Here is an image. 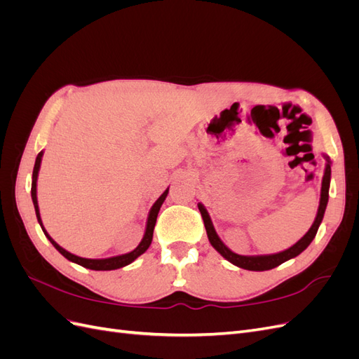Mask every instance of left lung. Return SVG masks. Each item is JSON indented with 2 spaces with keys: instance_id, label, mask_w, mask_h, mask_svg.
Segmentation results:
<instances>
[{
  "instance_id": "obj_1",
  "label": "left lung",
  "mask_w": 359,
  "mask_h": 359,
  "mask_svg": "<svg viewBox=\"0 0 359 359\" xmlns=\"http://www.w3.org/2000/svg\"><path fill=\"white\" fill-rule=\"evenodd\" d=\"M323 158L327 160V165H325V172H323V178H322L320 201H319V208H318L316 219H314V222H313L311 227L309 229V232L304 235L299 241H297L292 247L283 250V252L273 253V255H256V256L236 255L220 240V236L217 235L208 211H206L205 206L199 202L198 203V208H199V211L202 214L203 224H205V229H206V235H208V240H210L211 245L226 260H229L231 264H233L238 268L248 269V271H268V269H273V268L281 265L283 262H286V260L293 259V257H297L298 255H301L304 250H306L311 244V241L314 240V236H316L319 226H320V223L323 220L325 210H327V205H328L330 182H331V165H332V163H331V160H330V157L327 154H323Z\"/></svg>"
}]
</instances>
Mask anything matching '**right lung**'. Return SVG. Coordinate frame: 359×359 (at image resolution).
Masks as SVG:
<instances>
[{
  "mask_svg": "<svg viewBox=\"0 0 359 359\" xmlns=\"http://www.w3.org/2000/svg\"><path fill=\"white\" fill-rule=\"evenodd\" d=\"M41 157H43V151H40L37 158H36V165H34V170H32V182H31V199L32 203H34V210H36V215H37V220L39 224L41 226V231L43 233L46 235L48 240L52 243V245L55 247L58 252L69 259L70 262L73 264H78L83 268H88V269H94V271H111V269H118V268H123L126 265H130L136 260L140 255H144L148 247L151 245V241H153V232H154V226L157 222V215L160 211V206L165 202L168 193H169V187L160 194V198L154 202V205L151 206V210L148 212V219H147V226H145V232H144V238L142 241L139 243V245L132 250V252L124 253V255H118V256H112V257H104V259H86V257H81V256H76L70 252H67L66 248H62L60 244H57L55 241L52 240L50 235L46 232L45 226H43L41 222V217H40V210H39V201H37V178H39V170H40V165H41Z\"/></svg>",
  "mask_w": 359,
  "mask_h": 359,
  "instance_id": "obj_1",
  "label": "right lung"
}]
</instances>
